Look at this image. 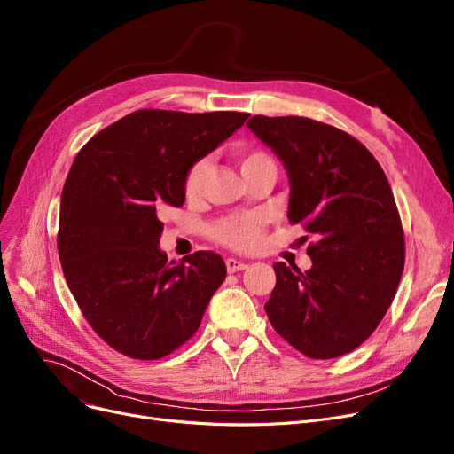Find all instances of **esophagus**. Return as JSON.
Wrapping results in <instances>:
<instances>
[{"label":"esophagus","mask_w":454,"mask_h":454,"mask_svg":"<svg viewBox=\"0 0 454 454\" xmlns=\"http://www.w3.org/2000/svg\"><path fill=\"white\" fill-rule=\"evenodd\" d=\"M248 265L245 263V262H239V260H235V258H228L226 260V269H228V272H238V270H243V269H247Z\"/></svg>","instance_id":"1"}]
</instances>
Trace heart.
<instances>
[{
    "instance_id": "heart-1",
    "label": "heart",
    "mask_w": 454,
    "mask_h": 454,
    "mask_svg": "<svg viewBox=\"0 0 454 454\" xmlns=\"http://www.w3.org/2000/svg\"><path fill=\"white\" fill-rule=\"evenodd\" d=\"M238 161H239L241 172H247L255 165L270 161V157L260 150H241V152H238ZM206 172H207V161H204V160L196 161L189 168V172L185 176V194L187 196H196L200 192L204 180H206ZM262 231H263V221L258 215L228 216V219H223L216 224H213L209 230L211 238L216 243L226 245L230 248H238V250L254 248L260 243Z\"/></svg>"
}]
</instances>
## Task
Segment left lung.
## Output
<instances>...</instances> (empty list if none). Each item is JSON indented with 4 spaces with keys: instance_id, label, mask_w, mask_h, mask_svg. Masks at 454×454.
Segmentation results:
<instances>
[{
    "instance_id": "left-lung-1",
    "label": "left lung",
    "mask_w": 454,
    "mask_h": 454,
    "mask_svg": "<svg viewBox=\"0 0 454 454\" xmlns=\"http://www.w3.org/2000/svg\"><path fill=\"white\" fill-rule=\"evenodd\" d=\"M247 126L286 167L291 224L315 235L311 269L274 263L272 328L315 360L360 347L386 315L404 269V233L389 182L348 133L304 116H252Z\"/></svg>"
}]
</instances>
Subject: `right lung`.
Returning <instances> with one entry per match:
<instances>
[{"label": "right lung", "instance_id": "add662e5", "mask_svg": "<svg viewBox=\"0 0 454 454\" xmlns=\"http://www.w3.org/2000/svg\"><path fill=\"white\" fill-rule=\"evenodd\" d=\"M250 114L143 109L80 150L61 196L57 250L92 330L135 360H160L199 330L226 278L219 254L168 262L163 207H182L189 168Z\"/></svg>", "mask_w": 454, "mask_h": 454}]
</instances>
